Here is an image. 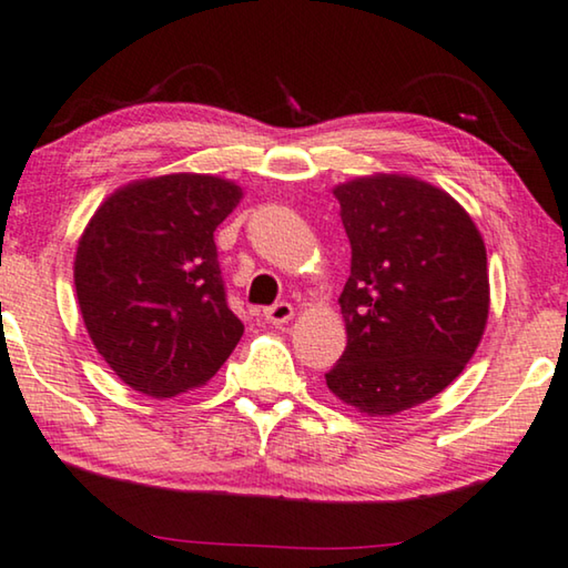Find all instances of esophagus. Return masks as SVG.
I'll list each match as a JSON object with an SVG mask.
<instances>
[{
	"instance_id": "34e87169",
	"label": "esophagus",
	"mask_w": 568,
	"mask_h": 568,
	"mask_svg": "<svg viewBox=\"0 0 568 568\" xmlns=\"http://www.w3.org/2000/svg\"><path fill=\"white\" fill-rule=\"evenodd\" d=\"M293 316H295V311H293L291 303H275V306L265 308V321H267V324H275V326L287 324V321H291Z\"/></svg>"
}]
</instances>
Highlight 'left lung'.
Here are the masks:
<instances>
[{
  "mask_svg": "<svg viewBox=\"0 0 568 568\" xmlns=\"http://www.w3.org/2000/svg\"><path fill=\"white\" fill-rule=\"evenodd\" d=\"M334 196L352 244L338 306L346 349L326 375L338 400L387 418L462 375L485 334V240L467 209L420 178L375 173Z\"/></svg>",
  "mask_w": 568,
  "mask_h": 568,
  "instance_id": "left-lung-1",
  "label": "left lung"
}]
</instances>
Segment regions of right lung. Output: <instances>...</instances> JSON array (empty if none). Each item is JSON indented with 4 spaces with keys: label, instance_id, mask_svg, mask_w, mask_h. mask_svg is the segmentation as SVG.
Listing matches in <instances>:
<instances>
[{
    "label": "right lung",
    "instance_id": "1",
    "mask_svg": "<svg viewBox=\"0 0 568 568\" xmlns=\"http://www.w3.org/2000/svg\"><path fill=\"white\" fill-rule=\"evenodd\" d=\"M242 196L209 173L140 178L89 219L75 298L97 352L132 390L175 397L206 385L242 338L214 244Z\"/></svg>",
    "mask_w": 568,
    "mask_h": 568
}]
</instances>
